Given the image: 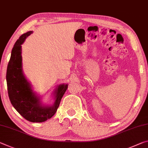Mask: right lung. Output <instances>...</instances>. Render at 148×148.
Instances as JSON below:
<instances>
[{"label": "right lung", "instance_id": "obj_1", "mask_svg": "<svg viewBox=\"0 0 148 148\" xmlns=\"http://www.w3.org/2000/svg\"><path fill=\"white\" fill-rule=\"evenodd\" d=\"M31 34L32 32L23 34L14 45L7 67V88L9 99L16 111L28 121L41 123L51 119L57 112L68 85L58 86L55 91V101L53 106L45 107L40 104L39 99L33 92L29 82L23 76L22 69L21 45Z\"/></svg>", "mask_w": 148, "mask_h": 148}]
</instances>
